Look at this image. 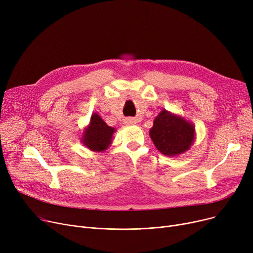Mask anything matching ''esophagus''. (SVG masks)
<instances>
[{"instance_id": "1", "label": "esophagus", "mask_w": 253, "mask_h": 253, "mask_svg": "<svg viewBox=\"0 0 253 253\" xmlns=\"http://www.w3.org/2000/svg\"><path fill=\"white\" fill-rule=\"evenodd\" d=\"M126 123L127 124H135L136 123V120H134V119H128L127 121H126Z\"/></svg>"}]
</instances>
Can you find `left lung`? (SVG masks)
I'll return each instance as SVG.
<instances>
[{
    "label": "left lung",
    "instance_id": "left-lung-1",
    "mask_svg": "<svg viewBox=\"0 0 253 253\" xmlns=\"http://www.w3.org/2000/svg\"><path fill=\"white\" fill-rule=\"evenodd\" d=\"M194 126L184 119L162 111L155 119L150 136L156 148L165 156L188 151L194 141Z\"/></svg>",
    "mask_w": 253,
    "mask_h": 253
}]
</instances>
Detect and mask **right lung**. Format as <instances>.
<instances>
[{
    "label": "right lung",
    "mask_w": 253,
    "mask_h": 253,
    "mask_svg": "<svg viewBox=\"0 0 253 253\" xmlns=\"http://www.w3.org/2000/svg\"><path fill=\"white\" fill-rule=\"evenodd\" d=\"M114 132V128L106 125L97 114H93L90 125L85 130L82 140L91 151L102 152L111 144Z\"/></svg>",
    "instance_id": "right-lung-1"
}]
</instances>
